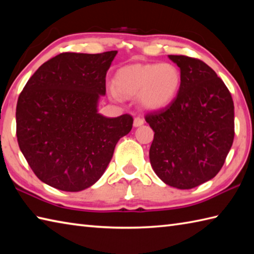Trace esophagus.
I'll use <instances>...</instances> for the list:
<instances>
[{
  "label": "esophagus",
  "mask_w": 254,
  "mask_h": 254,
  "mask_svg": "<svg viewBox=\"0 0 254 254\" xmlns=\"http://www.w3.org/2000/svg\"><path fill=\"white\" fill-rule=\"evenodd\" d=\"M143 124H144V120H143L142 118L137 117V118L134 119V121H133V126H134V127H138L143 126Z\"/></svg>",
  "instance_id": "obj_1"
}]
</instances>
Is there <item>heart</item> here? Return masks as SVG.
Segmentation results:
<instances>
[{
	"instance_id": "b5f03b06",
	"label": "heart",
	"mask_w": 254,
	"mask_h": 254,
	"mask_svg": "<svg viewBox=\"0 0 254 254\" xmlns=\"http://www.w3.org/2000/svg\"><path fill=\"white\" fill-rule=\"evenodd\" d=\"M182 73L171 63L135 64L117 72L109 94L114 100L137 97L142 108L157 111L167 107L180 92Z\"/></svg>"
}]
</instances>
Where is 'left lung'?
I'll use <instances>...</instances> for the list:
<instances>
[{
  "mask_svg": "<svg viewBox=\"0 0 254 254\" xmlns=\"http://www.w3.org/2000/svg\"><path fill=\"white\" fill-rule=\"evenodd\" d=\"M168 58L180 67L182 84L172 103L146 114L154 131L150 161L166 185L190 190L221 170L235 137V107L207 64L182 55Z\"/></svg>",
  "mask_w": 254,
  "mask_h": 254,
  "instance_id": "obj_1",
  "label": "left lung"
}]
</instances>
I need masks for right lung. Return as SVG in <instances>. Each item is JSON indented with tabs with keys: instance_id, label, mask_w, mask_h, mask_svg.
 Listing matches in <instances>:
<instances>
[{
	"instance_id": "obj_1",
	"label": "right lung",
	"mask_w": 254,
	"mask_h": 254,
	"mask_svg": "<svg viewBox=\"0 0 254 254\" xmlns=\"http://www.w3.org/2000/svg\"><path fill=\"white\" fill-rule=\"evenodd\" d=\"M117 51L63 53L29 78L18 97L19 148L39 180L64 191H80L106 172L114 147L132 130L130 114L98 112Z\"/></svg>"
}]
</instances>
